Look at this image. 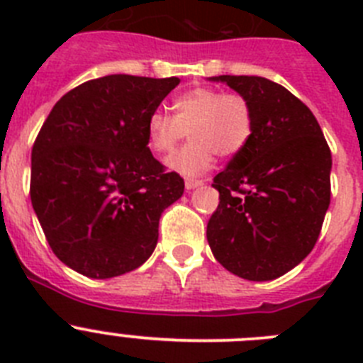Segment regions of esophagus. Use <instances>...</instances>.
Here are the masks:
<instances>
[{"mask_svg":"<svg viewBox=\"0 0 363 363\" xmlns=\"http://www.w3.org/2000/svg\"><path fill=\"white\" fill-rule=\"evenodd\" d=\"M201 185H203L201 179H185V189H187V191H194V189L201 187Z\"/></svg>","mask_w":363,"mask_h":363,"instance_id":"1","label":"esophagus"}]
</instances>
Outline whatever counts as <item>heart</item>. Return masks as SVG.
<instances>
[{
    "label": "heart",
    "instance_id": "1",
    "mask_svg": "<svg viewBox=\"0 0 363 363\" xmlns=\"http://www.w3.org/2000/svg\"><path fill=\"white\" fill-rule=\"evenodd\" d=\"M172 112L154 111L147 120V145L158 156L172 152L185 134L191 142L167 160L182 176H200L211 169L214 154L230 158L252 134V111L243 96L198 86L172 99Z\"/></svg>",
    "mask_w": 363,
    "mask_h": 363
}]
</instances>
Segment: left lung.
<instances>
[{
    "label": "left lung",
    "instance_id": "1",
    "mask_svg": "<svg viewBox=\"0 0 363 363\" xmlns=\"http://www.w3.org/2000/svg\"><path fill=\"white\" fill-rule=\"evenodd\" d=\"M249 101L252 134L216 174L220 203L207 242L227 271L267 281L313 251L331 201V150L318 121L285 86L259 76H214Z\"/></svg>",
    "mask_w": 363,
    "mask_h": 363
}]
</instances>
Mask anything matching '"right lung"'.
<instances>
[{"label": "right lung", "instance_id": "1", "mask_svg": "<svg viewBox=\"0 0 363 363\" xmlns=\"http://www.w3.org/2000/svg\"><path fill=\"white\" fill-rule=\"evenodd\" d=\"M178 78L111 74L67 92L32 147L30 200L54 255L105 280L145 264L184 194L147 147V120Z\"/></svg>", "mask_w": 363, "mask_h": 363}]
</instances>
